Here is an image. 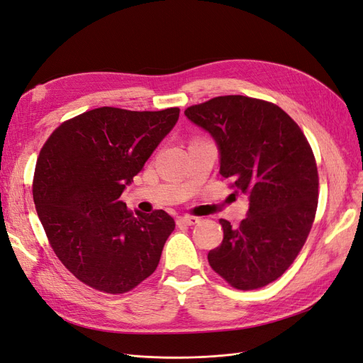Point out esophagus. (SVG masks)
<instances>
[{
  "instance_id": "34e87169",
  "label": "esophagus",
  "mask_w": 363,
  "mask_h": 363,
  "mask_svg": "<svg viewBox=\"0 0 363 363\" xmlns=\"http://www.w3.org/2000/svg\"><path fill=\"white\" fill-rule=\"evenodd\" d=\"M200 219L196 216H191V215H184V216H179L177 218V225H194L199 223Z\"/></svg>"
}]
</instances>
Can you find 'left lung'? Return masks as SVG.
Masks as SVG:
<instances>
[{
  "instance_id": "8db88e82",
  "label": "left lung",
  "mask_w": 363,
  "mask_h": 363,
  "mask_svg": "<svg viewBox=\"0 0 363 363\" xmlns=\"http://www.w3.org/2000/svg\"><path fill=\"white\" fill-rule=\"evenodd\" d=\"M213 136L219 174L248 194V216L208 251L212 269L230 286L252 291L281 277L298 256L318 207L313 151L298 124L277 104L244 95L215 96L184 111Z\"/></svg>"
}]
</instances>
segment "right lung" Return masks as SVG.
Here are the masks:
<instances>
[{
	"instance_id": "add662e5",
	"label": "right lung",
	"mask_w": 363,
	"mask_h": 363,
	"mask_svg": "<svg viewBox=\"0 0 363 363\" xmlns=\"http://www.w3.org/2000/svg\"><path fill=\"white\" fill-rule=\"evenodd\" d=\"M179 115V107H98L65 121L43 144L33 179L38 216L59 260L87 286L124 294L156 271L174 219L133 215L119 196Z\"/></svg>"
}]
</instances>
